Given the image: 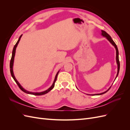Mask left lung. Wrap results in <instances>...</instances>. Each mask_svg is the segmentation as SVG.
Listing matches in <instances>:
<instances>
[{
    "mask_svg": "<svg viewBox=\"0 0 130 130\" xmlns=\"http://www.w3.org/2000/svg\"><path fill=\"white\" fill-rule=\"evenodd\" d=\"M101 36H103L105 37L106 38V39L111 43V44L115 46V48H116V61H117V66H118V72H117V76L116 77V78L115 80L116 79L117 77L118 76V74H119V69H120V62H119V52H118V48H117V45L116 44V43H115V42H114L113 41V40L112 39L111 37L109 36V35L106 32V31H104V30H101ZM111 86L107 90H106L105 92H103V93H99V94H88V95H102V94H105V93L107 92L108 90L111 88Z\"/></svg>",
    "mask_w": 130,
    "mask_h": 130,
    "instance_id": "8db88e82",
    "label": "left lung"
}]
</instances>
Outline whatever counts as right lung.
Segmentation results:
<instances>
[{
  "label": "right lung",
  "mask_w": 130,
  "mask_h": 130,
  "mask_svg": "<svg viewBox=\"0 0 130 130\" xmlns=\"http://www.w3.org/2000/svg\"><path fill=\"white\" fill-rule=\"evenodd\" d=\"M22 36V35H21L20 37H19V39L18 41L17 42L16 44H15L13 47V50H12V57H11V61H10V73H11V76L12 77H13V78L14 79V80L15 81V82H16V84H17V85L18 86V87H19V88H20L23 92H25V93H27V94H32V95H44V94H46L47 93H48L49 92H50L51 90H52L55 86V82L56 81V79H57V75H58V74L59 73V72H60V70L57 73V74H56V76H55V79H54V81L53 82V85L51 86V87H50L48 89H46V90H44V91H43V92H30V91H28V90H27L26 89H25L24 88H23L22 86L21 85V84L19 83V82L17 80L16 78H15V76H14V73H13V63H14V56H15V50H16V48L18 44V43L19 42V41H20V40Z\"/></svg>",
  "instance_id": "right-lung-1"
}]
</instances>
